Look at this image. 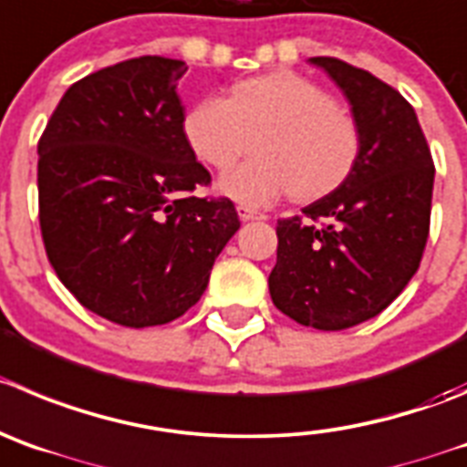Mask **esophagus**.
Here are the masks:
<instances>
[{
    "label": "esophagus",
    "instance_id": "esophagus-1",
    "mask_svg": "<svg viewBox=\"0 0 467 467\" xmlns=\"http://www.w3.org/2000/svg\"><path fill=\"white\" fill-rule=\"evenodd\" d=\"M237 213L242 221H265L267 219V213L258 212V209H254V207H246V204H239Z\"/></svg>",
    "mask_w": 467,
    "mask_h": 467
}]
</instances>
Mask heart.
<instances>
[{
    "label": "heart",
    "instance_id": "obj_1",
    "mask_svg": "<svg viewBox=\"0 0 467 467\" xmlns=\"http://www.w3.org/2000/svg\"><path fill=\"white\" fill-rule=\"evenodd\" d=\"M182 133L200 163L230 170L219 191L246 204H267L290 191L308 202L348 180L359 156V129L325 89L290 71L248 78L230 87L228 99L204 96L182 119Z\"/></svg>",
    "mask_w": 467,
    "mask_h": 467
}]
</instances>
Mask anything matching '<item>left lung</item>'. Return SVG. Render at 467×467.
I'll list each match as a JSON object with an SVG mask.
<instances>
[{
    "label": "left lung",
    "instance_id": "left-lung-1",
    "mask_svg": "<svg viewBox=\"0 0 467 467\" xmlns=\"http://www.w3.org/2000/svg\"><path fill=\"white\" fill-rule=\"evenodd\" d=\"M346 99L359 129L348 180L278 221L269 295L304 327L338 332L385 311L415 276L429 239L433 159L403 96L337 57H311Z\"/></svg>",
    "mask_w": 467,
    "mask_h": 467
}]
</instances>
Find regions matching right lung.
<instances>
[{
	"label": "right lung",
	"mask_w": 467,
	"mask_h": 467,
	"mask_svg": "<svg viewBox=\"0 0 467 467\" xmlns=\"http://www.w3.org/2000/svg\"><path fill=\"white\" fill-rule=\"evenodd\" d=\"M186 64L135 57L67 89L38 140V221L73 297L121 327L184 316L239 230L182 133Z\"/></svg>",
	"instance_id": "obj_1"
}]
</instances>
